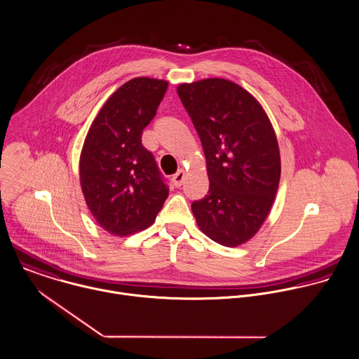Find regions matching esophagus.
Segmentation results:
<instances>
[{
	"label": "esophagus",
	"instance_id": "obj_1",
	"mask_svg": "<svg viewBox=\"0 0 359 359\" xmlns=\"http://www.w3.org/2000/svg\"><path fill=\"white\" fill-rule=\"evenodd\" d=\"M184 179H186V172H184V170H179V172H177L176 175H173V177H172L173 184H175L176 187H180V186L183 184Z\"/></svg>",
	"mask_w": 359,
	"mask_h": 359
}]
</instances>
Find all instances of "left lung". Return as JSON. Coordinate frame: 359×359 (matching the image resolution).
I'll return each instance as SVG.
<instances>
[{"label": "left lung", "instance_id": "obj_1", "mask_svg": "<svg viewBox=\"0 0 359 359\" xmlns=\"http://www.w3.org/2000/svg\"><path fill=\"white\" fill-rule=\"evenodd\" d=\"M177 95L198 133L210 180L208 194L191 204L196 222L222 246L243 245L264 224L280 184L273 124L252 93L224 78L180 83Z\"/></svg>", "mask_w": 359, "mask_h": 359}]
</instances>
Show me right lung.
I'll use <instances>...</instances> for the list:
<instances>
[{"instance_id": "right-lung-1", "label": "right lung", "mask_w": 359, "mask_h": 359, "mask_svg": "<svg viewBox=\"0 0 359 359\" xmlns=\"http://www.w3.org/2000/svg\"><path fill=\"white\" fill-rule=\"evenodd\" d=\"M168 81L138 76L123 83L92 121L79 156L86 205L109 233L128 236L151 226L168 198L152 154L141 144Z\"/></svg>"}]
</instances>
